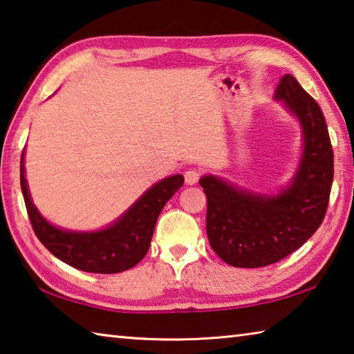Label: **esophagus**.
Returning <instances> with one entry per match:
<instances>
[{
	"label": "esophagus",
	"instance_id": "1",
	"mask_svg": "<svg viewBox=\"0 0 354 354\" xmlns=\"http://www.w3.org/2000/svg\"><path fill=\"white\" fill-rule=\"evenodd\" d=\"M200 176H201V171L200 170H196V169H189L187 171L184 173V179H185V183L187 184H195L196 181H198L200 179Z\"/></svg>",
	"mask_w": 354,
	"mask_h": 354
}]
</instances>
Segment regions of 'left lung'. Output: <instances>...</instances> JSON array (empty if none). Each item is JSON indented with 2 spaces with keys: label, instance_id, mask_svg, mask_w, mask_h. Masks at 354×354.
Segmentation results:
<instances>
[{
  "label": "left lung",
  "instance_id": "1",
  "mask_svg": "<svg viewBox=\"0 0 354 354\" xmlns=\"http://www.w3.org/2000/svg\"><path fill=\"white\" fill-rule=\"evenodd\" d=\"M298 117L304 153L289 189L278 196L239 190L215 176H203L207 196L206 231L212 250L232 267L257 268L298 250L326 215L334 178V154L323 112L292 75L274 93Z\"/></svg>",
  "mask_w": 354,
  "mask_h": 354
}]
</instances>
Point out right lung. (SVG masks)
I'll return each mask as SVG.
<instances>
[{"label":"right lung","instance_id":"obj_1","mask_svg":"<svg viewBox=\"0 0 354 354\" xmlns=\"http://www.w3.org/2000/svg\"><path fill=\"white\" fill-rule=\"evenodd\" d=\"M20 183L32 230L45 248L77 270L109 274L128 270L145 257L159 214L175 192L183 187L184 176L175 175L162 179L147 190L122 218L97 232L64 231L41 217L29 196L23 154Z\"/></svg>","mask_w":354,"mask_h":354}]
</instances>
